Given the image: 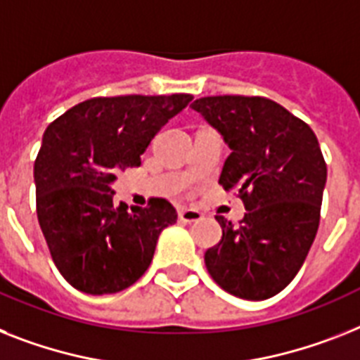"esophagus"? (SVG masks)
I'll return each instance as SVG.
<instances>
[{"mask_svg":"<svg viewBox=\"0 0 360 360\" xmlns=\"http://www.w3.org/2000/svg\"><path fill=\"white\" fill-rule=\"evenodd\" d=\"M178 219L186 224H191V222H198L202 219V213L197 210H187V207H180L178 210Z\"/></svg>","mask_w":360,"mask_h":360,"instance_id":"esophagus-1","label":"esophagus"}]
</instances>
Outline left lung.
Returning <instances> with one entry per match:
<instances>
[{
    "instance_id": "8db88e82",
    "label": "left lung",
    "mask_w": 360,
    "mask_h": 360,
    "mask_svg": "<svg viewBox=\"0 0 360 360\" xmlns=\"http://www.w3.org/2000/svg\"><path fill=\"white\" fill-rule=\"evenodd\" d=\"M191 106L231 148L219 184L246 210L239 224L215 217L222 237L204 254L207 272L237 298H272L298 274L319 231L328 178L319 139L266 97L213 95Z\"/></svg>"
}]
</instances>
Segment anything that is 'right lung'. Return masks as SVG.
<instances>
[{"label":"right lung","instance_id":"obj_1","mask_svg":"<svg viewBox=\"0 0 360 360\" xmlns=\"http://www.w3.org/2000/svg\"><path fill=\"white\" fill-rule=\"evenodd\" d=\"M189 94L94 97L56 117L34 160L37 213L56 269L86 294H114L145 274L163 228L176 222L165 198L114 204L115 174L139 167Z\"/></svg>","mask_w":360,"mask_h":360}]
</instances>
